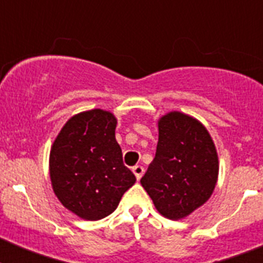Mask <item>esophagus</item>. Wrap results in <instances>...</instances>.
<instances>
[{
	"label": "esophagus",
	"instance_id": "1",
	"mask_svg": "<svg viewBox=\"0 0 263 263\" xmlns=\"http://www.w3.org/2000/svg\"><path fill=\"white\" fill-rule=\"evenodd\" d=\"M133 173H134V175H136L137 180H139V179L142 178L143 173H145V168H143L142 166H134L133 167Z\"/></svg>",
	"mask_w": 263,
	"mask_h": 263
}]
</instances>
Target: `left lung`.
Here are the masks:
<instances>
[{
    "label": "left lung",
    "mask_w": 263,
    "mask_h": 263,
    "mask_svg": "<svg viewBox=\"0 0 263 263\" xmlns=\"http://www.w3.org/2000/svg\"><path fill=\"white\" fill-rule=\"evenodd\" d=\"M217 178V150L200 121L179 110L159 117L157 153L141 179L158 212L185 218L210 200Z\"/></svg>",
    "instance_id": "1"
}]
</instances>
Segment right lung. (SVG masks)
<instances>
[{
    "instance_id": "1",
    "label": "right lung",
    "mask_w": 263,
    "mask_h": 263,
    "mask_svg": "<svg viewBox=\"0 0 263 263\" xmlns=\"http://www.w3.org/2000/svg\"><path fill=\"white\" fill-rule=\"evenodd\" d=\"M117 117L104 109L72 116L51 145L52 191L64 208L88 221L106 217L136 183L116 139Z\"/></svg>"
}]
</instances>
